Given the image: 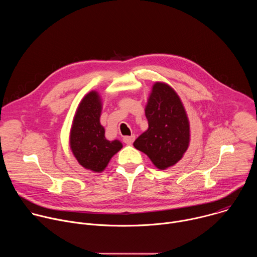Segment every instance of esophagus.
I'll list each match as a JSON object with an SVG mask.
<instances>
[{"label": "esophagus", "mask_w": 257, "mask_h": 257, "mask_svg": "<svg viewBox=\"0 0 257 257\" xmlns=\"http://www.w3.org/2000/svg\"><path fill=\"white\" fill-rule=\"evenodd\" d=\"M134 140H135V135H130V136H124L123 137V141L126 144H132Z\"/></svg>", "instance_id": "obj_1"}]
</instances>
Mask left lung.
Segmentation results:
<instances>
[{
    "instance_id": "obj_1",
    "label": "left lung",
    "mask_w": 257,
    "mask_h": 257,
    "mask_svg": "<svg viewBox=\"0 0 257 257\" xmlns=\"http://www.w3.org/2000/svg\"><path fill=\"white\" fill-rule=\"evenodd\" d=\"M149 128L133 143L160 170L176 165L190 142V125L183 102L173 87L156 82L145 105Z\"/></svg>"
}]
</instances>
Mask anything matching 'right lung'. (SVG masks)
Here are the masks:
<instances>
[{"instance_id": "right-lung-1", "label": "right lung", "mask_w": 257, "mask_h": 257, "mask_svg": "<svg viewBox=\"0 0 257 257\" xmlns=\"http://www.w3.org/2000/svg\"><path fill=\"white\" fill-rule=\"evenodd\" d=\"M101 98L91 90L81 99L70 130V149L77 162L86 170L102 172L113 156L122 148L119 140L109 141L104 136V128L99 122Z\"/></svg>"}]
</instances>
